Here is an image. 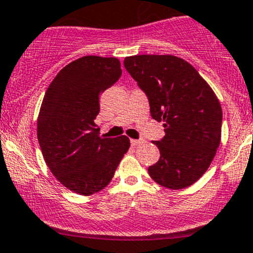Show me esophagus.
<instances>
[{"instance_id": "obj_1", "label": "esophagus", "mask_w": 253, "mask_h": 253, "mask_svg": "<svg viewBox=\"0 0 253 253\" xmlns=\"http://www.w3.org/2000/svg\"><path fill=\"white\" fill-rule=\"evenodd\" d=\"M142 143H144V141H143V139H131V144L134 145V147H136V145L142 144Z\"/></svg>"}]
</instances>
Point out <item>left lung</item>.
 I'll return each mask as SVG.
<instances>
[{
    "label": "left lung",
    "mask_w": 253,
    "mask_h": 253,
    "mask_svg": "<svg viewBox=\"0 0 253 253\" xmlns=\"http://www.w3.org/2000/svg\"><path fill=\"white\" fill-rule=\"evenodd\" d=\"M124 65L145 91L150 115L163 121L165 136L153 142L160 159L148 168L160 186L181 190L200 180L221 139L220 103L191 63L174 55H136Z\"/></svg>",
    "instance_id": "8db88e82"
}]
</instances>
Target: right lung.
I'll use <instances>...</instances> for the list:
<instances>
[{
    "instance_id": "1",
    "label": "right lung",
    "mask_w": 253,
    "mask_h": 253,
    "mask_svg": "<svg viewBox=\"0 0 253 253\" xmlns=\"http://www.w3.org/2000/svg\"><path fill=\"white\" fill-rule=\"evenodd\" d=\"M116 57L83 56L68 63L48 85L37 122L45 163L61 185L82 196L110 183L129 149V138L101 137L95 120L99 95L121 77Z\"/></svg>"
}]
</instances>
